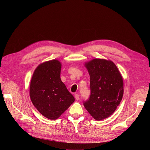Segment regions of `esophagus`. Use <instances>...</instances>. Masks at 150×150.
Here are the masks:
<instances>
[{"label": "esophagus", "instance_id": "34e87169", "mask_svg": "<svg viewBox=\"0 0 150 150\" xmlns=\"http://www.w3.org/2000/svg\"><path fill=\"white\" fill-rule=\"evenodd\" d=\"M74 97H75V98L76 99V100H79L80 99V96L78 95V93H75L74 95Z\"/></svg>", "mask_w": 150, "mask_h": 150}]
</instances>
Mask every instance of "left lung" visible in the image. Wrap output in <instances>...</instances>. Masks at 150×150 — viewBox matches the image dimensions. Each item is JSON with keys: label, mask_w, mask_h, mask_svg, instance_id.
I'll return each instance as SVG.
<instances>
[{"label": "left lung", "mask_w": 150, "mask_h": 150, "mask_svg": "<svg viewBox=\"0 0 150 150\" xmlns=\"http://www.w3.org/2000/svg\"><path fill=\"white\" fill-rule=\"evenodd\" d=\"M85 66L90 75L91 95L83 102L84 106L93 119H105L114 112L122 99V76L110 60L93 59Z\"/></svg>", "instance_id": "1"}]
</instances>
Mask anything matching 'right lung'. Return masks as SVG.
Segmentation results:
<instances>
[{
    "label": "right lung",
    "instance_id": "right-lung-1",
    "mask_svg": "<svg viewBox=\"0 0 150 150\" xmlns=\"http://www.w3.org/2000/svg\"><path fill=\"white\" fill-rule=\"evenodd\" d=\"M61 69L58 60L46 61L37 67L31 80V102L39 112L50 120L57 119L75 101L61 80Z\"/></svg>",
    "mask_w": 150,
    "mask_h": 150
}]
</instances>
